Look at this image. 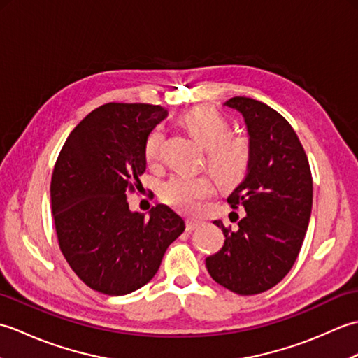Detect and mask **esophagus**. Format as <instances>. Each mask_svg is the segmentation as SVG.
<instances>
[{
  "mask_svg": "<svg viewBox=\"0 0 358 358\" xmlns=\"http://www.w3.org/2000/svg\"><path fill=\"white\" fill-rule=\"evenodd\" d=\"M204 223L201 222V220H194V218H189L186 222V231L187 232H192L195 229H200V227L203 226Z\"/></svg>",
  "mask_w": 358,
  "mask_h": 358,
  "instance_id": "1",
  "label": "esophagus"
}]
</instances>
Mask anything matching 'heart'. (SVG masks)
I'll list each match as a JSON object with an SVG mask.
<instances>
[{
	"instance_id": "b5f03b06",
	"label": "heart",
	"mask_w": 358,
	"mask_h": 358,
	"mask_svg": "<svg viewBox=\"0 0 358 358\" xmlns=\"http://www.w3.org/2000/svg\"><path fill=\"white\" fill-rule=\"evenodd\" d=\"M181 126L204 149L203 163L222 187H234L246 177L250 164V144L246 136L231 134V124L222 113L200 106L181 117ZM163 134L154 129L144 143V157L149 163L159 158ZM212 192V183L203 175H172L159 189L163 201L180 210L191 212L199 200Z\"/></svg>"
}]
</instances>
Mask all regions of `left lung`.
Segmentation results:
<instances>
[{"label":"left lung","mask_w":358,"mask_h":358,"mask_svg":"<svg viewBox=\"0 0 358 358\" xmlns=\"http://www.w3.org/2000/svg\"><path fill=\"white\" fill-rule=\"evenodd\" d=\"M224 106L241 113L249 134V169L227 199L246 214L234 231L215 220L224 243L206 268L218 285L254 295L280 283L299 257L313 210V177L299 136L277 110L248 96Z\"/></svg>","instance_id":"8db88e82"}]
</instances>
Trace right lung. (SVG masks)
<instances>
[{
    "instance_id": "1",
    "label": "right lung",
    "mask_w": 358,
    "mask_h": 358,
    "mask_svg": "<svg viewBox=\"0 0 358 358\" xmlns=\"http://www.w3.org/2000/svg\"><path fill=\"white\" fill-rule=\"evenodd\" d=\"M166 117L162 106L108 103L73 129L59 152L50 181L58 243L94 291L126 295L143 287L185 231V220L166 204L146 217L127 203L146 169L144 143Z\"/></svg>"
}]
</instances>
